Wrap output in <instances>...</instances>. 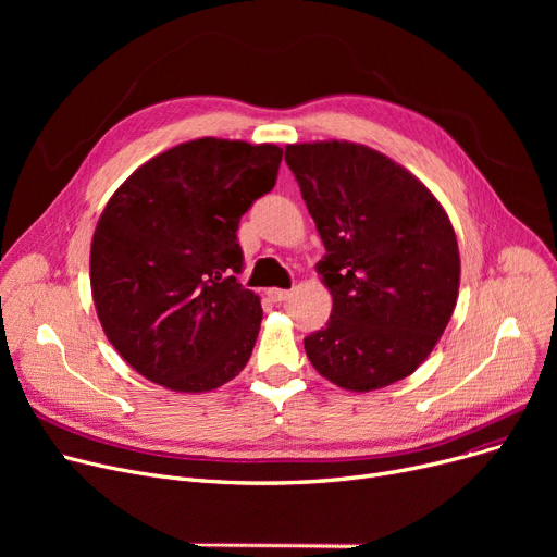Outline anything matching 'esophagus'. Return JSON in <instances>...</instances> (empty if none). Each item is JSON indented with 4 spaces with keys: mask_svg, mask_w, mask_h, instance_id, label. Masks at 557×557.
I'll list each match as a JSON object with an SVG mask.
<instances>
[{
    "mask_svg": "<svg viewBox=\"0 0 557 557\" xmlns=\"http://www.w3.org/2000/svg\"><path fill=\"white\" fill-rule=\"evenodd\" d=\"M269 298L273 302H284L290 298V290H284V288H269Z\"/></svg>",
    "mask_w": 557,
    "mask_h": 557,
    "instance_id": "1",
    "label": "esophagus"
}]
</instances>
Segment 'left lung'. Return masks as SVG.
Instances as JSON below:
<instances>
[{"label":"left lung","instance_id":"left-lung-1","mask_svg":"<svg viewBox=\"0 0 557 557\" xmlns=\"http://www.w3.org/2000/svg\"><path fill=\"white\" fill-rule=\"evenodd\" d=\"M286 164L325 244L315 269L334 300L327 325L305 338L311 366L352 393L413 374L458 300V242L441 200L355 141L288 144Z\"/></svg>","mask_w":557,"mask_h":557}]
</instances>
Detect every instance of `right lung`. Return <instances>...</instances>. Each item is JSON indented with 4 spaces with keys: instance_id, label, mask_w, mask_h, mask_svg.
Returning <instances> with one entry per match:
<instances>
[{
    "instance_id": "add662e5",
    "label": "right lung",
    "mask_w": 557,
    "mask_h": 557,
    "mask_svg": "<svg viewBox=\"0 0 557 557\" xmlns=\"http://www.w3.org/2000/svg\"><path fill=\"white\" fill-rule=\"evenodd\" d=\"M275 144L200 137L144 162L112 194L90 248L92 300L122 359L175 393L237 376L261 302L232 273L242 216L275 187Z\"/></svg>"
}]
</instances>
